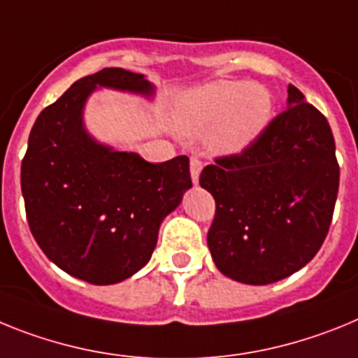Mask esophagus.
Here are the masks:
<instances>
[{"instance_id":"obj_1","label":"esophagus","mask_w":358,"mask_h":358,"mask_svg":"<svg viewBox=\"0 0 358 358\" xmlns=\"http://www.w3.org/2000/svg\"><path fill=\"white\" fill-rule=\"evenodd\" d=\"M200 173H201V162L198 160V158H191V178L194 185L200 182Z\"/></svg>"}]
</instances>
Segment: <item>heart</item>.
Segmentation results:
<instances>
[{
    "mask_svg": "<svg viewBox=\"0 0 358 358\" xmlns=\"http://www.w3.org/2000/svg\"><path fill=\"white\" fill-rule=\"evenodd\" d=\"M273 111L272 93L257 83L220 79L185 92L173 119L185 135L207 131V148L220 157L243 153L263 135Z\"/></svg>",
    "mask_w": 358,
    "mask_h": 358,
    "instance_id": "heart-1",
    "label": "heart"
}]
</instances>
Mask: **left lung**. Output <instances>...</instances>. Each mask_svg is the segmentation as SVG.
I'll use <instances>...</instances> for the list:
<instances>
[{
    "instance_id": "1",
    "label": "left lung",
    "mask_w": 358,
    "mask_h": 358,
    "mask_svg": "<svg viewBox=\"0 0 358 358\" xmlns=\"http://www.w3.org/2000/svg\"><path fill=\"white\" fill-rule=\"evenodd\" d=\"M288 108L241 155L200 175L216 200L207 234L217 270L245 285H270L303 268L328 234L338 164L328 120L288 85Z\"/></svg>"
}]
</instances>
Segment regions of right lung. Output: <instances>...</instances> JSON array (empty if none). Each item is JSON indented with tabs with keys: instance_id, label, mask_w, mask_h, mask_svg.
I'll use <instances>...</instances> for the list:
<instances>
[{
	"instance_id": "1",
	"label": "right lung",
	"mask_w": 358,
	"mask_h": 358,
	"mask_svg": "<svg viewBox=\"0 0 358 358\" xmlns=\"http://www.w3.org/2000/svg\"><path fill=\"white\" fill-rule=\"evenodd\" d=\"M99 88L153 99L142 73L104 68L39 113L21 164L30 231L52 263L92 285H115L148 265L167 214L192 187L189 158L151 164L102 144L85 108Z\"/></svg>"
}]
</instances>
